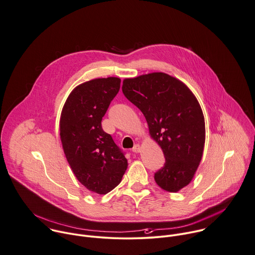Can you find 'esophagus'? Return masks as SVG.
<instances>
[{
  "mask_svg": "<svg viewBox=\"0 0 255 255\" xmlns=\"http://www.w3.org/2000/svg\"><path fill=\"white\" fill-rule=\"evenodd\" d=\"M132 151H133L134 153H139V152H141V147H140V145H139V144L134 145V147L132 148Z\"/></svg>",
  "mask_w": 255,
  "mask_h": 255,
  "instance_id": "1",
  "label": "esophagus"
}]
</instances>
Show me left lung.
<instances>
[{
	"label": "left lung",
	"instance_id": "8db88e82",
	"mask_svg": "<svg viewBox=\"0 0 255 255\" xmlns=\"http://www.w3.org/2000/svg\"><path fill=\"white\" fill-rule=\"evenodd\" d=\"M122 91L142 111L163 150L166 162L155 173L157 185L179 192L191 183L203 157L206 126L198 99L185 83L164 72L126 78Z\"/></svg>",
	"mask_w": 255,
	"mask_h": 255
}]
</instances>
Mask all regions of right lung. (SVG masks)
I'll return each instance as SVG.
<instances>
[{
	"label": "right lung",
	"instance_id": "right-lung-1",
	"mask_svg": "<svg viewBox=\"0 0 255 255\" xmlns=\"http://www.w3.org/2000/svg\"><path fill=\"white\" fill-rule=\"evenodd\" d=\"M118 77L96 78L76 86L60 115V140L76 179L90 192L105 195L127 169L124 153L103 131L102 117L120 89Z\"/></svg>",
	"mask_w": 255,
	"mask_h": 255
}]
</instances>
